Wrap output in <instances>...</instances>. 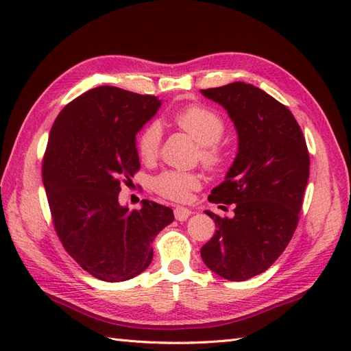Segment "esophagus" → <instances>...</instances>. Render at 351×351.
I'll use <instances>...</instances> for the list:
<instances>
[{"mask_svg": "<svg viewBox=\"0 0 351 351\" xmlns=\"http://www.w3.org/2000/svg\"><path fill=\"white\" fill-rule=\"evenodd\" d=\"M191 215V210H189V208H184V206H176L175 208V217L176 220L180 221H185Z\"/></svg>", "mask_w": 351, "mask_h": 351, "instance_id": "esophagus-1", "label": "esophagus"}]
</instances>
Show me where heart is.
Wrapping results in <instances>:
<instances>
[{
	"instance_id": "obj_1",
	"label": "heart",
	"mask_w": 351,
	"mask_h": 351,
	"mask_svg": "<svg viewBox=\"0 0 351 351\" xmlns=\"http://www.w3.org/2000/svg\"><path fill=\"white\" fill-rule=\"evenodd\" d=\"M171 123L187 132L199 145V158L208 169H219L226 161V149L220 143L226 130V123L217 111L193 104L175 111L170 117ZM161 128L156 123H149L140 131L136 141L137 154L143 161H152L160 151ZM200 176L193 171L166 170L155 176L152 182L154 190L160 196L184 202L191 195V191L200 189Z\"/></svg>"
}]
</instances>
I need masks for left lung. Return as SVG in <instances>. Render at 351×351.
Segmentation results:
<instances>
[{
  "label": "left lung",
  "mask_w": 351,
  "mask_h": 351,
  "mask_svg": "<svg viewBox=\"0 0 351 351\" xmlns=\"http://www.w3.org/2000/svg\"><path fill=\"white\" fill-rule=\"evenodd\" d=\"M238 132V154L208 200L232 217L206 211L215 234L202 249L205 265L228 280L264 273L293 238L309 180L306 140L293 113L261 88L241 83L206 88Z\"/></svg>",
  "instance_id": "8db88e82"
}]
</instances>
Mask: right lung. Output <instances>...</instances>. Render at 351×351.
Here are the masks:
<instances>
[{
  "label": "right lung",
  "mask_w": 351,
  "mask_h": 351,
  "mask_svg": "<svg viewBox=\"0 0 351 351\" xmlns=\"http://www.w3.org/2000/svg\"><path fill=\"white\" fill-rule=\"evenodd\" d=\"M151 95L95 87L57 116L42 161V180L54 229L77 264L104 282L145 271L152 241L175 220L169 206L141 200L119 204L122 185L140 169L136 134L160 108Z\"/></svg>",
  "instance_id": "right-lung-1"
}]
</instances>
